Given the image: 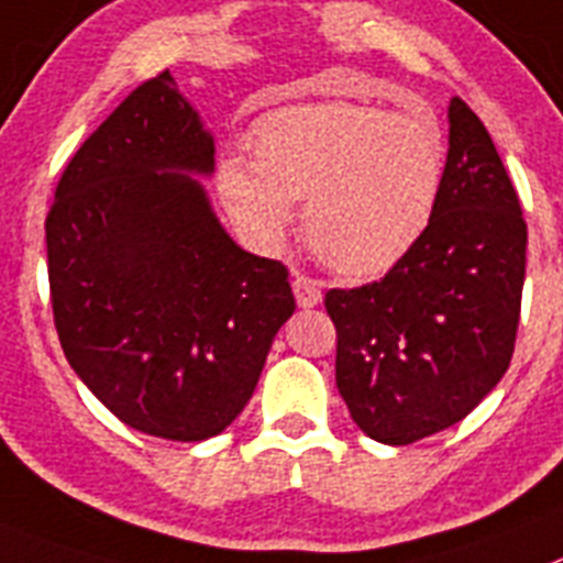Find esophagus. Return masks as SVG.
Segmentation results:
<instances>
[{
    "instance_id": "obj_1",
    "label": "esophagus",
    "mask_w": 563,
    "mask_h": 563,
    "mask_svg": "<svg viewBox=\"0 0 563 563\" xmlns=\"http://www.w3.org/2000/svg\"><path fill=\"white\" fill-rule=\"evenodd\" d=\"M294 297H297V306L300 308H317L322 302V288H319L317 280L306 275H294Z\"/></svg>"
}]
</instances>
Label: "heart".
Segmentation results:
<instances>
[{
    "label": "heart",
    "mask_w": 563,
    "mask_h": 563,
    "mask_svg": "<svg viewBox=\"0 0 563 563\" xmlns=\"http://www.w3.org/2000/svg\"><path fill=\"white\" fill-rule=\"evenodd\" d=\"M255 159L219 162V196L252 246L275 252L306 201V235L347 277L401 263L432 227L445 187V134L423 111L311 103L255 125Z\"/></svg>",
    "instance_id": "1"
}]
</instances>
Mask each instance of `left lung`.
Wrapping results in <instances>:
<instances>
[{"label":"left lung","instance_id":"left-lung-1","mask_svg":"<svg viewBox=\"0 0 563 563\" xmlns=\"http://www.w3.org/2000/svg\"><path fill=\"white\" fill-rule=\"evenodd\" d=\"M528 227L494 140L449 103L445 187L420 244L376 283L331 288L336 387L367 438L407 445L454 427L514 356Z\"/></svg>","mask_w":563,"mask_h":563}]
</instances>
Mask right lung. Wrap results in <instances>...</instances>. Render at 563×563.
Masks as SVG:
<instances>
[{"mask_svg": "<svg viewBox=\"0 0 563 563\" xmlns=\"http://www.w3.org/2000/svg\"><path fill=\"white\" fill-rule=\"evenodd\" d=\"M216 140L170 73L136 86L69 159L47 216L60 347L92 395L154 438H216L294 313L283 263L227 235L201 179Z\"/></svg>", "mask_w": 563, "mask_h": 563, "instance_id": "add662e5", "label": "right lung"}]
</instances>
